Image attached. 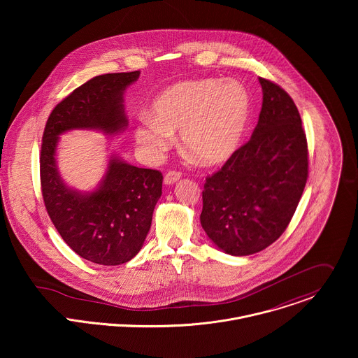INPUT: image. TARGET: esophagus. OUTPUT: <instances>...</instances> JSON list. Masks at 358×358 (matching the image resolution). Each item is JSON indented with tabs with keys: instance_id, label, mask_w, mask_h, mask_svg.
<instances>
[{
	"instance_id": "esophagus-1",
	"label": "esophagus",
	"mask_w": 358,
	"mask_h": 358,
	"mask_svg": "<svg viewBox=\"0 0 358 358\" xmlns=\"http://www.w3.org/2000/svg\"><path fill=\"white\" fill-rule=\"evenodd\" d=\"M182 178V173L178 171H169L165 176H164V183L165 185H173L175 182H178Z\"/></svg>"
}]
</instances>
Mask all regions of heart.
Returning <instances> with one entry per match:
<instances>
[{
  "label": "heart",
  "instance_id": "obj_1",
  "mask_svg": "<svg viewBox=\"0 0 358 358\" xmlns=\"http://www.w3.org/2000/svg\"><path fill=\"white\" fill-rule=\"evenodd\" d=\"M250 117V96L234 80L183 81L166 88L153 103V115L139 118L135 136L157 159L180 131L185 150L205 165L224 162L237 150Z\"/></svg>",
  "mask_w": 358,
  "mask_h": 358
}]
</instances>
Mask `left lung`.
Segmentation results:
<instances>
[{
    "mask_svg": "<svg viewBox=\"0 0 358 358\" xmlns=\"http://www.w3.org/2000/svg\"><path fill=\"white\" fill-rule=\"evenodd\" d=\"M262 110L251 139L205 179L201 226L223 252L247 256L288 227L308 173L306 134L292 98L259 77Z\"/></svg>",
    "mask_w": 358,
    "mask_h": 358,
    "instance_id": "obj_1",
    "label": "left lung"
}]
</instances>
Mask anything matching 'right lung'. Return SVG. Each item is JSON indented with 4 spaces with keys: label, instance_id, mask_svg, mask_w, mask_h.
<instances>
[{
    "label": "right lung",
    "instance_id": "1",
    "mask_svg": "<svg viewBox=\"0 0 358 358\" xmlns=\"http://www.w3.org/2000/svg\"><path fill=\"white\" fill-rule=\"evenodd\" d=\"M139 76V70L111 73L87 81L56 104L43 135L41 190L52 223L77 255L104 266L127 263L143 247L162 193V173L113 154L98 189L83 193L60 178L56 148L59 135L73 129L122 132L128 125L124 92Z\"/></svg>",
    "mask_w": 358,
    "mask_h": 358
}]
</instances>
